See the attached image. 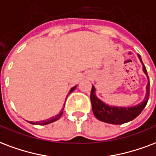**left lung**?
<instances>
[{"label": "left lung", "instance_id": "left-lung-1", "mask_svg": "<svg viewBox=\"0 0 156 156\" xmlns=\"http://www.w3.org/2000/svg\"><path fill=\"white\" fill-rule=\"evenodd\" d=\"M140 61L142 64V69L148 79L147 87H146V96L143 101L134 105L129 107H121L115 106V105H110L105 103L97 97L96 94V87L92 85L91 91V102L92 110L94 115L97 119L105 122V123H111V124H123L128 123L129 121L133 120L136 118L141 111L143 110L147 104L150 95V81L149 77L147 74V69L145 67L144 64L142 63L141 57L140 55H137Z\"/></svg>", "mask_w": 156, "mask_h": 156}]
</instances>
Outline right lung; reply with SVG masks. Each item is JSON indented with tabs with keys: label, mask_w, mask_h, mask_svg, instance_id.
<instances>
[{
	"label": "right lung",
	"mask_w": 156,
	"mask_h": 156,
	"mask_svg": "<svg viewBox=\"0 0 156 156\" xmlns=\"http://www.w3.org/2000/svg\"><path fill=\"white\" fill-rule=\"evenodd\" d=\"M76 87H77V85L74 87H73L72 88L70 89V91H69V94H70L71 92H73V91L75 90ZM65 101H66V99H65ZM64 107H65V104H64ZM64 107L62 108L61 111L59 112V114H58V115H55V116H53V117L50 118V119H46V120H41V121H37V122H33V121H27V122H28V123H31V124H35V125H46V124H49V123H53V122H55V121L58 120L59 118L61 117V115H63Z\"/></svg>",
	"instance_id": "1"
}]
</instances>
